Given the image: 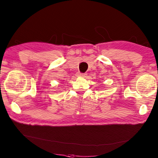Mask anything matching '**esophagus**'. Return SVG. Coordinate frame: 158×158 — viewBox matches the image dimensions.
I'll list each match as a JSON object with an SVG mask.
<instances>
[{"instance_id":"esophagus-1","label":"esophagus","mask_w":158,"mask_h":158,"mask_svg":"<svg viewBox=\"0 0 158 158\" xmlns=\"http://www.w3.org/2000/svg\"><path fill=\"white\" fill-rule=\"evenodd\" d=\"M86 75V73H78V74H77V76L81 77H85Z\"/></svg>"}]
</instances>
